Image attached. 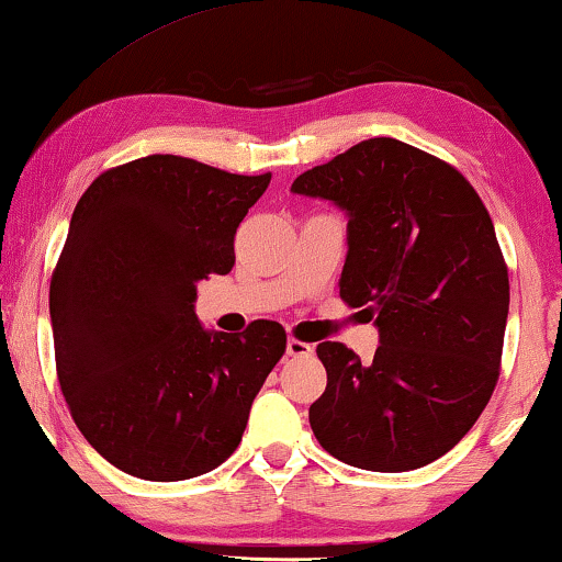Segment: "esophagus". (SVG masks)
Wrapping results in <instances>:
<instances>
[{"mask_svg":"<svg viewBox=\"0 0 562 562\" xmlns=\"http://www.w3.org/2000/svg\"><path fill=\"white\" fill-rule=\"evenodd\" d=\"M312 352H314V348L310 342L296 340V337H289V342H286V356L289 358H310Z\"/></svg>","mask_w":562,"mask_h":562,"instance_id":"esophagus-1","label":"esophagus"}]
</instances>
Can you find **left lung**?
Segmentation results:
<instances>
[{
  "label": "left lung",
  "mask_w": 562,
  "mask_h": 562,
  "mask_svg": "<svg viewBox=\"0 0 562 562\" xmlns=\"http://www.w3.org/2000/svg\"><path fill=\"white\" fill-rule=\"evenodd\" d=\"M291 191L348 214L340 296L381 335L371 363L317 345L327 389L310 406L314 437L363 471L432 463L486 409L502 366L509 271L486 206L458 168L394 137L352 145Z\"/></svg>",
  "instance_id": "left-lung-1"
}]
</instances>
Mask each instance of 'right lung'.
I'll return each instance as SVG.
<instances>
[{
    "instance_id": "right-lung-1",
    "label": "right lung",
    "mask_w": 562,
    "mask_h": 562,
    "mask_svg": "<svg viewBox=\"0 0 562 562\" xmlns=\"http://www.w3.org/2000/svg\"><path fill=\"white\" fill-rule=\"evenodd\" d=\"M268 183L148 156L97 176L76 204L50 279L56 371L76 427L120 471L194 479L240 445L286 329L210 333L194 299L196 281L233 271L235 233Z\"/></svg>"
}]
</instances>
